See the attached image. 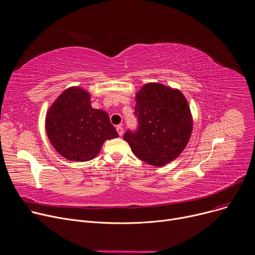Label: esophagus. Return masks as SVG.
Instances as JSON below:
<instances>
[{"label": "esophagus", "instance_id": "obj_1", "mask_svg": "<svg viewBox=\"0 0 255 255\" xmlns=\"http://www.w3.org/2000/svg\"><path fill=\"white\" fill-rule=\"evenodd\" d=\"M116 130H117V132H118V135L121 137L124 135V128L121 127V126H117V128H116Z\"/></svg>", "mask_w": 255, "mask_h": 255}]
</instances>
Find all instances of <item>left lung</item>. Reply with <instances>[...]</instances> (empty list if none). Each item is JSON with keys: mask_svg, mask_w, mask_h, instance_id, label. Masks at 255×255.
Returning <instances> with one entry per match:
<instances>
[{"mask_svg": "<svg viewBox=\"0 0 255 255\" xmlns=\"http://www.w3.org/2000/svg\"><path fill=\"white\" fill-rule=\"evenodd\" d=\"M136 130L124 139L134 154L152 166H164L181 153L189 142L193 120L190 107L179 90L159 83L144 85L136 94Z\"/></svg>", "mask_w": 255, "mask_h": 255, "instance_id": "obj_1", "label": "left lung"}]
</instances>
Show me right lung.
Here are the masks:
<instances>
[{"instance_id": "add662e5", "label": "right lung", "mask_w": 255, "mask_h": 255, "mask_svg": "<svg viewBox=\"0 0 255 255\" xmlns=\"http://www.w3.org/2000/svg\"><path fill=\"white\" fill-rule=\"evenodd\" d=\"M45 129L54 148L77 162L94 159L106 140L118 137L107 112L93 109L90 94L79 87L60 94L46 114Z\"/></svg>"}]
</instances>
